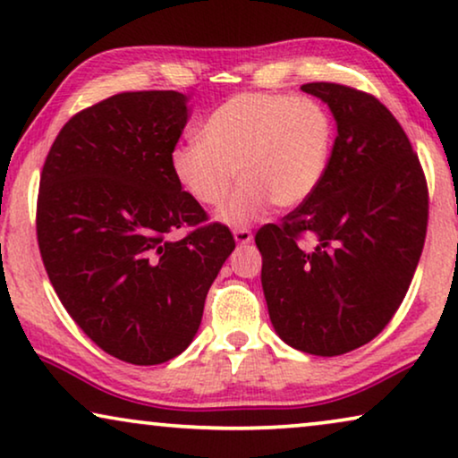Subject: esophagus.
Returning <instances> with one entry per match:
<instances>
[{
    "label": "esophagus",
    "mask_w": 458,
    "mask_h": 458,
    "mask_svg": "<svg viewBox=\"0 0 458 458\" xmlns=\"http://www.w3.org/2000/svg\"><path fill=\"white\" fill-rule=\"evenodd\" d=\"M233 237H235V242H237V246H246V243H250L252 242V231L250 229H235L233 231Z\"/></svg>",
    "instance_id": "34e87169"
}]
</instances>
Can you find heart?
Here are the masks:
<instances>
[{"instance_id": "obj_1", "label": "heart", "mask_w": 458, "mask_h": 458, "mask_svg": "<svg viewBox=\"0 0 458 458\" xmlns=\"http://www.w3.org/2000/svg\"><path fill=\"white\" fill-rule=\"evenodd\" d=\"M202 141L179 143L171 154L177 183L206 208H221L242 187L221 218L248 225L273 204L302 206L323 183L334 152L329 110L312 98L248 91L225 99L206 116Z\"/></svg>"}]
</instances>
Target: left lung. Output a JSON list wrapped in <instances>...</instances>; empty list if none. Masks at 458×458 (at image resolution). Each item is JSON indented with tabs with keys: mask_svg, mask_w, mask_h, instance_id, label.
<instances>
[{
	"mask_svg": "<svg viewBox=\"0 0 458 458\" xmlns=\"http://www.w3.org/2000/svg\"><path fill=\"white\" fill-rule=\"evenodd\" d=\"M302 91L323 99L337 123L327 174L254 240L281 340L337 356L371 342L403 304L428 233V181L377 98L340 83H306Z\"/></svg>",
	"mask_w": 458,
	"mask_h": 458,
	"instance_id": "1",
	"label": "left lung"
}]
</instances>
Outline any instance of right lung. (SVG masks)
Here are the masks:
<instances>
[{
    "mask_svg": "<svg viewBox=\"0 0 458 458\" xmlns=\"http://www.w3.org/2000/svg\"><path fill=\"white\" fill-rule=\"evenodd\" d=\"M187 96L124 91L60 129L41 171L37 242L68 315L104 352L160 365L190 346L233 252L171 171ZM192 231L181 241L170 235Z\"/></svg>",
    "mask_w": 458,
    "mask_h": 458,
    "instance_id": "right-lung-1",
    "label": "right lung"
}]
</instances>
